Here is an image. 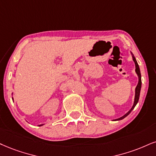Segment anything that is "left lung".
<instances>
[{
    "label": "left lung",
    "mask_w": 156,
    "mask_h": 156,
    "mask_svg": "<svg viewBox=\"0 0 156 156\" xmlns=\"http://www.w3.org/2000/svg\"><path fill=\"white\" fill-rule=\"evenodd\" d=\"M130 53H131V54H132V60H133V61L134 62V64H135V72H136V74H137V76H138V84H137V87H136V88H135V95H134V103H133V105H132V107L131 108V109H130V110L128 112L126 113V114L124 115V116H122V117H120V118H119V119H115V121H119V120H122V119H124L125 117L127 116L129 114V113L132 112V111L133 110V109L134 108V107L136 106V105L137 104L138 101H139V98H140V90H141V87H142L141 73H140V70L139 65H138V63H137V60H136L135 57H134V55H133V53H132L131 51H130Z\"/></svg>",
    "instance_id": "1"
}]
</instances>
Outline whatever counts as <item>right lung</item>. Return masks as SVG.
I'll return each instance as SVG.
<instances>
[{
    "label": "right lung",
    "mask_w": 156,
    "mask_h": 156,
    "mask_svg": "<svg viewBox=\"0 0 156 156\" xmlns=\"http://www.w3.org/2000/svg\"><path fill=\"white\" fill-rule=\"evenodd\" d=\"M12 95H13V93H12ZM12 100H13V98L12 97ZM45 124H40V125H38V126H43V125H44Z\"/></svg>",
    "instance_id": "add662e5"
}]
</instances>
